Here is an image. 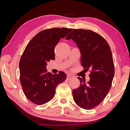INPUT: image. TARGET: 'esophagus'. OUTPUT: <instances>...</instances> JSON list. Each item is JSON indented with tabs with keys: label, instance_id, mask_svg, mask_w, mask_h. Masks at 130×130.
<instances>
[{
	"label": "esophagus",
	"instance_id": "1",
	"mask_svg": "<svg viewBox=\"0 0 130 130\" xmlns=\"http://www.w3.org/2000/svg\"><path fill=\"white\" fill-rule=\"evenodd\" d=\"M73 78H74V76H72V75H70V74H68V75L67 76L68 80H70V79Z\"/></svg>",
	"mask_w": 130,
	"mask_h": 130
}]
</instances>
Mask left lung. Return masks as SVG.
<instances>
[{
  "label": "left lung",
  "mask_w": 130,
  "mask_h": 130,
  "mask_svg": "<svg viewBox=\"0 0 130 130\" xmlns=\"http://www.w3.org/2000/svg\"><path fill=\"white\" fill-rule=\"evenodd\" d=\"M70 39L80 50L81 65L91 70L87 83L78 77L80 85L73 90V100L82 108L91 109L103 102L111 89L115 73L112 54L105 39L91 30L74 29L66 37Z\"/></svg>",
  "instance_id": "left-lung-1"
}]
</instances>
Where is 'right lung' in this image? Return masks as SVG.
Listing matches in <instances>:
<instances>
[{
	"label": "right lung",
	"instance_id": "right-lung-1",
	"mask_svg": "<svg viewBox=\"0 0 130 130\" xmlns=\"http://www.w3.org/2000/svg\"><path fill=\"white\" fill-rule=\"evenodd\" d=\"M72 28H53L42 30L31 39L24 50L19 62L20 82L28 100L42 105L54 98L57 85L64 81L63 72L52 74L47 72L46 65L55 60L54 48Z\"/></svg>",
	"mask_w": 130,
	"mask_h": 130
}]
</instances>
